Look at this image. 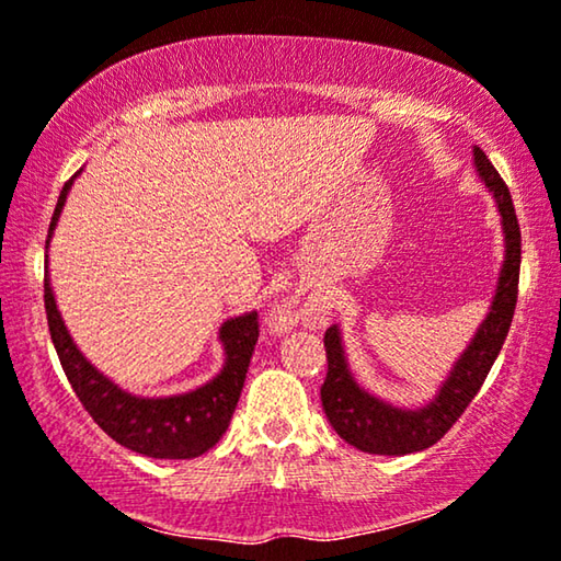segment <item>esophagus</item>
Segmentation results:
<instances>
[{"instance_id": "1", "label": "esophagus", "mask_w": 561, "mask_h": 561, "mask_svg": "<svg viewBox=\"0 0 561 561\" xmlns=\"http://www.w3.org/2000/svg\"><path fill=\"white\" fill-rule=\"evenodd\" d=\"M280 321H288V313H283V317H280Z\"/></svg>"}]
</instances>
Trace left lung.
<instances>
[{
    "label": "left lung",
    "mask_w": 561,
    "mask_h": 561,
    "mask_svg": "<svg viewBox=\"0 0 561 561\" xmlns=\"http://www.w3.org/2000/svg\"><path fill=\"white\" fill-rule=\"evenodd\" d=\"M474 165H478L488 188L493 191L497 209H501L505 260L488 319L482 321L472 344L459 357L439 396L416 411L393 409L390 403L378 401L352 380L347 363H344L340 329L329 327L324 334L327 378L321 386V405H324L334 432L367 455H411V451H421L439 442L457 424V419L474 401V396L480 393L482 382H485L490 367H493L497 352L508 336L518 301L520 227L508 186L480 148H474Z\"/></svg>",
    "instance_id": "8db88e82"
}]
</instances>
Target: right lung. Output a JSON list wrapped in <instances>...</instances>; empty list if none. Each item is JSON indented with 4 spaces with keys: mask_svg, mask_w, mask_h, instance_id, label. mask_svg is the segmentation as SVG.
Returning <instances> with one entry per match:
<instances>
[{
    "mask_svg": "<svg viewBox=\"0 0 561 561\" xmlns=\"http://www.w3.org/2000/svg\"><path fill=\"white\" fill-rule=\"evenodd\" d=\"M71 183L73 179L60 191L48 237L56 227L60 209H64ZM45 317H48L50 340L56 344L60 367H64L76 398L89 411V416L122 447L156 459L198 457L221 439L229 421H232L234 405L240 401L244 375H248L250 357L255 352L260 336V321L255 311L229 319L221 327L227 363L217 378L183 396L137 398L114 386L110 378H104L76 350L56 309V298H53L48 278H45Z\"/></svg>",
    "mask_w": 561,
    "mask_h": 561,
    "instance_id": "add662e5",
    "label": "right lung"
}]
</instances>
